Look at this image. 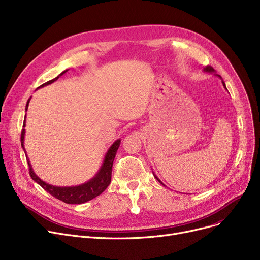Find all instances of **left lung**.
<instances>
[{
    "mask_svg": "<svg viewBox=\"0 0 260 260\" xmlns=\"http://www.w3.org/2000/svg\"><path fill=\"white\" fill-rule=\"evenodd\" d=\"M204 71H205V72H207V73H210V74H211V73H213V75H216V76H218V77H220V78H221V80H222V77H221V76H220V75H218V74H216V72H214V70H213V69H212V68H211V67H206V68H204ZM222 84H223V86H224V88H225V89H226V86H225V83H224V82H223V81H222ZM226 90H228V89H226ZM153 174H154V172H153ZM154 176H155V178H156V179H157V180H158V182H159V183H160V184H161V185H164V186H165V184H162V182H161V180H160V179H159V178H158V177H157V176H156V175H155V174H154Z\"/></svg>",
    "mask_w": 260,
    "mask_h": 260,
    "instance_id": "left-lung-1",
    "label": "left lung"
}]
</instances>
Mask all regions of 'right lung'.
<instances>
[{"instance_id": "right-lung-1", "label": "right lung", "mask_w": 260, "mask_h": 260, "mask_svg": "<svg viewBox=\"0 0 260 260\" xmlns=\"http://www.w3.org/2000/svg\"><path fill=\"white\" fill-rule=\"evenodd\" d=\"M68 70L62 71L57 77L53 78V80L47 82L46 84L41 85L38 88L48 86V85L54 83L55 81H57L58 78H59V76L64 74ZM29 100H30V98L28 99L27 103H26V107H25L26 111H27V108H28ZM23 127H25V120H24ZM24 136H25V129H22V133H21V145H22V149L24 150V153L26 155V151H25V148H24ZM120 143H121V139H117L114 143H112L109 146V149L107 150V152H106V154L104 156L103 162H102V165H101L99 171L95 173V175L92 178H90L88 182H86L84 184L77 185V186L59 187V186H54V185H51V184H48L46 182H43V180L40 177H38L35 172H34L32 167L30 165V161H29L28 157L26 155L27 164H28V167H29L30 177L34 180H35V182L38 185H40L44 190H46L47 192H49L50 194H52L56 199H58V200L67 203V204H83V203H86V202H88L90 200L96 198L98 196H100L109 186L110 180H111L112 164H114L115 157H116L117 151H118L119 146H120Z\"/></svg>"}]
</instances>
